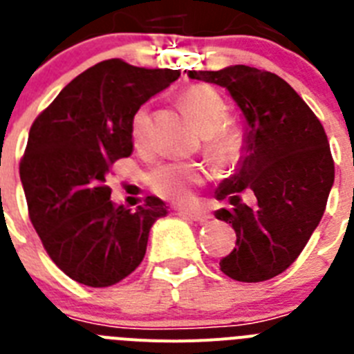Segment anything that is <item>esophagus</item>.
Instances as JSON below:
<instances>
[{"mask_svg":"<svg viewBox=\"0 0 354 354\" xmlns=\"http://www.w3.org/2000/svg\"><path fill=\"white\" fill-rule=\"evenodd\" d=\"M181 217H185V219L196 221V223H207L208 219H212V215L208 212L203 210H181L180 212Z\"/></svg>","mask_w":354,"mask_h":354,"instance_id":"34e87169","label":"esophagus"}]
</instances>
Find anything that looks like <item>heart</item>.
Returning a JSON list of instances; mask_svg holds the SVG:
<instances>
[{"instance_id": "1", "label": "heart", "mask_w": 354, "mask_h": 354, "mask_svg": "<svg viewBox=\"0 0 354 354\" xmlns=\"http://www.w3.org/2000/svg\"><path fill=\"white\" fill-rule=\"evenodd\" d=\"M196 126L203 133V147L217 167H233L245 153V137L239 126L226 124L228 106L217 92L205 85H192L183 91L180 97ZM149 131V110L140 106L135 110L130 122V135L133 144H144ZM203 167L190 162H169L153 169L147 176V185L155 194L174 203H187L192 199L194 187L203 181Z\"/></svg>"}]
</instances>
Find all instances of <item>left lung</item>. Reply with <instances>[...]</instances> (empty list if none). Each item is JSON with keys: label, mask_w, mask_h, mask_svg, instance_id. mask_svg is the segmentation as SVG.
Segmentation results:
<instances>
[{"label": "left lung", "mask_w": 354, "mask_h": 354, "mask_svg": "<svg viewBox=\"0 0 354 354\" xmlns=\"http://www.w3.org/2000/svg\"><path fill=\"white\" fill-rule=\"evenodd\" d=\"M187 75L226 88L245 119L244 156L236 173L215 190V198L232 205L215 217L236 233V248L221 260V270L245 283L274 278L305 250L333 187L335 165L324 128L274 73L230 66ZM245 188L257 196L253 209L240 199Z\"/></svg>", "instance_id": "obj_1"}]
</instances>
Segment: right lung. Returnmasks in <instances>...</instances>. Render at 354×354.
Returning a JSON list of instances; mask_svg holds the SVG:
<instances>
[{"label": "right lung", "instance_id": "add662e5", "mask_svg": "<svg viewBox=\"0 0 354 354\" xmlns=\"http://www.w3.org/2000/svg\"><path fill=\"white\" fill-rule=\"evenodd\" d=\"M110 58L76 76L33 121L19 174L28 214L49 258L87 287H110L146 254L153 223L167 214L149 196L137 210L113 205L104 178L130 156L135 110L178 80Z\"/></svg>", "mask_w": 354, "mask_h": 354}]
</instances>
